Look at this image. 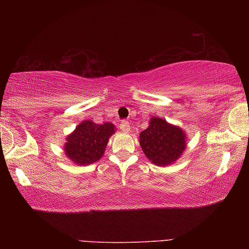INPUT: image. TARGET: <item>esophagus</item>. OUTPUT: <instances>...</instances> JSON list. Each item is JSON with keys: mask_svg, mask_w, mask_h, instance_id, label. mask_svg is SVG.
I'll use <instances>...</instances> for the list:
<instances>
[{"mask_svg": "<svg viewBox=\"0 0 249 249\" xmlns=\"http://www.w3.org/2000/svg\"><path fill=\"white\" fill-rule=\"evenodd\" d=\"M120 129L124 132H129V130H130V124H129L128 121H122L120 124Z\"/></svg>", "mask_w": 249, "mask_h": 249, "instance_id": "1", "label": "esophagus"}]
</instances>
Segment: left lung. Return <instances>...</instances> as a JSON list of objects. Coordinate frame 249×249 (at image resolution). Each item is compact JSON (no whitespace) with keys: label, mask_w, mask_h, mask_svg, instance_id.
<instances>
[{"label":"left lung","mask_w":249,"mask_h":249,"mask_svg":"<svg viewBox=\"0 0 249 249\" xmlns=\"http://www.w3.org/2000/svg\"><path fill=\"white\" fill-rule=\"evenodd\" d=\"M139 144L153 164L166 166L175 163L186 151L187 136L178 125L153 117L149 119L148 127L139 134Z\"/></svg>","instance_id":"8db88e82"}]
</instances>
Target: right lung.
Instances as JSON below:
<instances>
[{
    "label": "right lung",
    "mask_w": 249,
    "mask_h": 249,
    "mask_svg": "<svg viewBox=\"0 0 249 249\" xmlns=\"http://www.w3.org/2000/svg\"><path fill=\"white\" fill-rule=\"evenodd\" d=\"M117 128L111 122L103 124L85 120L66 137L64 154L77 165H88L103 156L108 139Z\"/></svg>",
    "instance_id": "right-lung-1"
}]
</instances>
